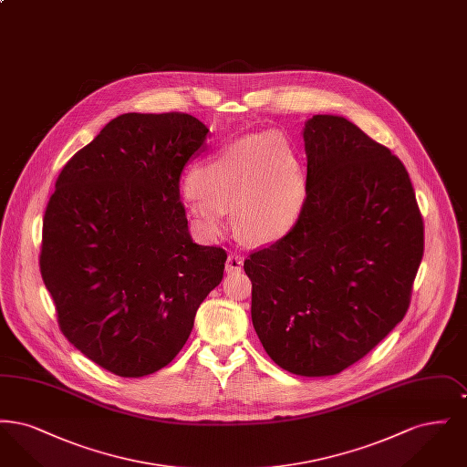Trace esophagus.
<instances>
[{
    "label": "esophagus",
    "instance_id": "obj_1",
    "mask_svg": "<svg viewBox=\"0 0 467 467\" xmlns=\"http://www.w3.org/2000/svg\"><path fill=\"white\" fill-rule=\"evenodd\" d=\"M244 267V257L240 254H229L227 261H225V271L227 273H236L242 271Z\"/></svg>",
    "mask_w": 467,
    "mask_h": 467
}]
</instances>
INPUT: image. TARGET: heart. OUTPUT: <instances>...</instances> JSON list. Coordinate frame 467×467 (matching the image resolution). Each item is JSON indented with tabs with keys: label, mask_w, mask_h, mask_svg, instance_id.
Here are the masks:
<instances>
[{
	"label": "heart",
	"mask_w": 467,
	"mask_h": 467,
	"mask_svg": "<svg viewBox=\"0 0 467 467\" xmlns=\"http://www.w3.org/2000/svg\"><path fill=\"white\" fill-rule=\"evenodd\" d=\"M187 198V213L208 238L225 231L234 212L244 242L267 244L297 223L306 200L303 164L289 141L275 133L252 134L200 166Z\"/></svg>",
	"instance_id": "b5f03b06"
}]
</instances>
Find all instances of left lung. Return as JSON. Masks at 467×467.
<instances>
[{"label":"left lung","mask_w":467,"mask_h":467,"mask_svg":"<svg viewBox=\"0 0 467 467\" xmlns=\"http://www.w3.org/2000/svg\"><path fill=\"white\" fill-rule=\"evenodd\" d=\"M303 140V212L244 267L267 356L299 377H333L406 315L423 255L422 215L402 162L354 122L313 115Z\"/></svg>","instance_id":"1"}]
</instances>
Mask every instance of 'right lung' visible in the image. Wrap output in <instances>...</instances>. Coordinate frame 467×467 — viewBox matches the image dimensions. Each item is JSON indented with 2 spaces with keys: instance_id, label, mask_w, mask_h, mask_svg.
<instances>
[{
  "instance_id": "obj_1",
  "label": "right lung",
  "mask_w": 467,
  "mask_h": 467,
  "mask_svg": "<svg viewBox=\"0 0 467 467\" xmlns=\"http://www.w3.org/2000/svg\"><path fill=\"white\" fill-rule=\"evenodd\" d=\"M210 130L189 113H124L71 157L44 217L40 271L67 341L117 377L168 366L223 276L194 244L183 168Z\"/></svg>"
}]
</instances>
